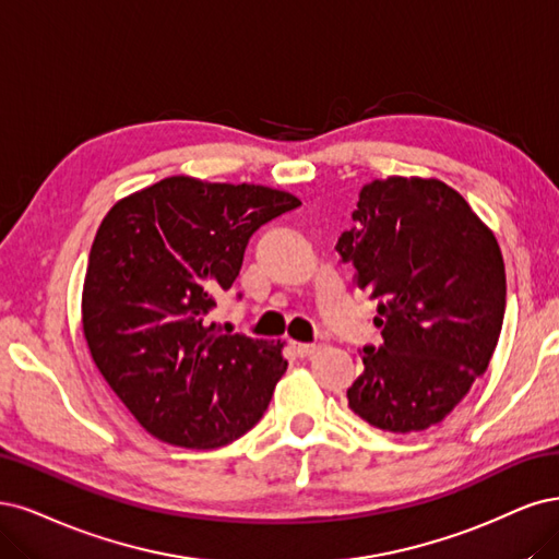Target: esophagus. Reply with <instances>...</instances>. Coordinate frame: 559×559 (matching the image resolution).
<instances>
[{
  "mask_svg": "<svg viewBox=\"0 0 559 559\" xmlns=\"http://www.w3.org/2000/svg\"><path fill=\"white\" fill-rule=\"evenodd\" d=\"M293 348H295V353H297L299 357H309V355L316 353L318 346H316V344H299V341H295Z\"/></svg>",
  "mask_w": 559,
  "mask_h": 559,
  "instance_id": "obj_1",
  "label": "esophagus"
}]
</instances>
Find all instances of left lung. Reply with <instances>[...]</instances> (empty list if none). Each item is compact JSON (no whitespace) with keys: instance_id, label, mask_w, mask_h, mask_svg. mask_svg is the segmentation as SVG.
Returning <instances> with one entry per match:
<instances>
[{"instance_id":"1","label":"left lung","mask_w":559,"mask_h":559,"mask_svg":"<svg viewBox=\"0 0 559 559\" xmlns=\"http://www.w3.org/2000/svg\"><path fill=\"white\" fill-rule=\"evenodd\" d=\"M336 243L369 299L383 344L365 348L348 406L385 431L441 423L488 369L507 309L495 231L439 178L388 176L359 192Z\"/></svg>"}]
</instances>
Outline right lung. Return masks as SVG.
<instances>
[{"mask_svg": "<svg viewBox=\"0 0 559 559\" xmlns=\"http://www.w3.org/2000/svg\"><path fill=\"white\" fill-rule=\"evenodd\" d=\"M285 190L169 176L118 200L95 234L81 325L93 362L155 439L211 450L253 427L285 373L283 341L209 318L260 225L297 209Z\"/></svg>", "mask_w": 559, "mask_h": 559, "instance_id": "obj_1", "label": "right lung"}]
</instances>
